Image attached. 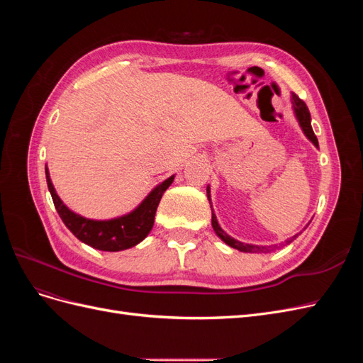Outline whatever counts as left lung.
Masks as SVG:
<instances>
[{
    "label": "left lung",
    "instance_id": "1",
    "mask_svg": "<svg viewBox=\"0 0 363 363\" xmlns=\"http://www.w3.org/2000/svg\"><path fill=\"white\" fill-rule=\"evenodd\" d=\"M291 103H292L294 115H295L296 121H298V125H300L301 131L304 133V136H306L307 139H309L316 148H320V145H318V139H316V136H315V133H313V130H312L311 112H309V108H307L306 103L301 101L300 98L296 96L295 94H291ZM206 191H207V200H208V203H211V208H212V227H213V230H215L216 236H218L219 239H221L224 244H227L228 247H232V248H236V250H239V251H244V252H269V251H274V250H271L269 247L252 245V244L240 242V240H238V239L230 236L228 233H225L224 230L221 228V225H219L218 219H216V215H215V212H213L212 196H211V186H207ZM307 225H309V224H307ZM307 225H306V227H307Z\"/></svg>",
    "mask_w": 363,
    "mask_h": 363
}]
</instances>
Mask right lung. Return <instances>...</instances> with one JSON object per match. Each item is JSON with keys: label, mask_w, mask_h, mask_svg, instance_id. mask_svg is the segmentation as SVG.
<instances>
[{"label": "right lung", "mask_w": 363, "mask_h": 363, "mask_svg": "<svg viewBox=\"0 0 363 363\" xmlns=\"http://www.w3.org/2000/svg\"><path fill=\"white\" fill-rule=\"evenodd\" d=\"M45 175L50 194L52 196L54 206L62 221L71 233L82 240L83 244L101 251H123L136 247L144 240L155 225V216L162 195L172 184L175 174L169 179L163 180L150 191V194L142 200L133 211L111 219H92L86 218L74 211L62 201L51 182L48 167L45 164Z\"/></svg>", "instance_id": "obj_1"}]
</instances>
